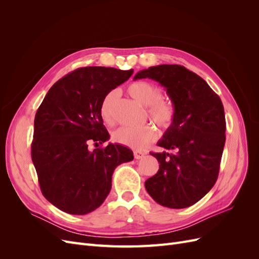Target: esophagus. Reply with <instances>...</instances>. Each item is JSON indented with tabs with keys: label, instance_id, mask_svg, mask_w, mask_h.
Masks as SVG:
<instances>
[{
	"label": "esophagus",
	"instance_id": "34e87169",
	"mask_svg": "<svg viewBox=\"0 0 259 259\" xmlns=\"http://www.w3.org/2000/svg\"><path fill=\"white\" fill-rule=\"evenodd\" d=\"M134 156H135V159L139 160V159H143V158H144V156H145V153H144V152H142V151H138V150H136V151H134Z\"/></svg>",
	"mask_w": 259,
	"mask_h": 259
}]
</instances>
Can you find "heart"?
I'll return each instance as SVG.
<instances>
[{
    "label": "heart",
    "mask_w": 259,
    "mask_h": 259,
    "mask_svg": "<svg viewBox=\"0 0 259 259\" xmlns=\"http://www.w3.org/2000/svg\"><path fill=\"white\" fill-rule=\"evenodd\" d=\"M127 93L144 106H148V113L162 128H168L175 119V107L169 100L162 97V91L158 85L148 81H135L127 86ZM116 93L109 92L100 104V116L107 124L113 123L112 108ZM115 143L132 149L147 148L156 138V130L152 125H145L139 128L120 127L113 133Z\"/></svg>",
    "instance_id": "obj_1"
}]
</instances>
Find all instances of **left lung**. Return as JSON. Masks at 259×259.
Listing matches in <instances>:
<instances>
[{
	"label": "left lung",
	"mask_w": 259,
	"mask_h": 259,
	"mask_svg": "<svg viewBox=\"0 0 259 259\" xmlns=\"http://www.w3.org/2000/svg\"><path fill=\"white\" fill-rule=\"evenodd\" d=\"M151 79L166 91L175 119L151 153L160 163L145 187L160 205L185 208L201 200L215 185L226 142L224 106L209 85L179 65H159L136 73L134 80Z\"/></svg>",
	"instance_id": "obj_1"
}]
</instances>
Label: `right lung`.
<instances>
[{"label":"right lung","instance_id":"add662e5","mask_svg":"<svg viewBox=\"0 0 259 259\" xmlns=\"http://www.w3.org/2000/svg\"><path fill=\"white\" fill-rule=\"evenodd\" d=\"M134 70L84 67L55 83L34 119L31 158L41 191L62 211L85 215L103 204L117 165L133 161L127 147L109 143L100 104L109 92L127 81Z\"/></svg>","mask_w":259,"mask_h":259}]
</instances>
